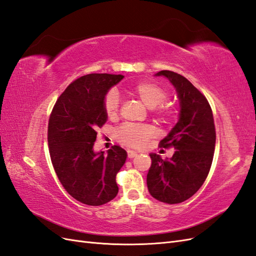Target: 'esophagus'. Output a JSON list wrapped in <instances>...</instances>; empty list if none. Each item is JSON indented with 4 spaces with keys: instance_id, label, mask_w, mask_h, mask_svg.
I'll use <instances>...</instances> for the list:
<instances>
[{
    "instance_id": "obj_1",
    "label": "esophagus",
    "mask_w": 256,
    "mask_h": 256,
    "mask_svg": "<svg viewBox=\"0 0 256 256\" xmlns=\"http://www.w3.org/2000/svg\"><path fill=\"white\" fill-rule=\"evenodd\" d=\"M128 156L130 159L135 158V156H137V152H133V150H128Z\"/></svg>"
}]
</instances>
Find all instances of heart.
<instances>
[{
	"instance_id": "1",
	"label": "heart",
	"mask_w": 256,
	"mask_h": 256,
	"mask_svg": "<svg viewBox=\"0 0 256 256\" xmlns=\"http://www.w3.org/2000/svg\"><path fill=\"white\" fill-rule=\"evenodd\" d=\"M136 98L145 104L148 109H156L161 102H164L166 92L159 84L152 81H142L135 84L130 88ZM104 112L110 120H114L119 116V97L114 92H110L104 98ZM172 108L162 106L156 110V118L166 122L172 116ZM152 136V130L148 126H124L116 133V137L124 145L133 148L142 147L146 140Z\"/></svg>"
}]
</instances>
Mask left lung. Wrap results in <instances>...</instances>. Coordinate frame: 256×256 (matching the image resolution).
Instances as JSON below:
<instances>
[{
	"label": "left lung",
	"instance_id": "8db88e82",
	"mask_svg": "<svg viewBox=\"0 0 256 256\" xmlns=\"http://www.w3.org/2000/svg\"><path fill=\"white\" fill-rule=\"evenodd\" d=\"M154 76L166 78L174 86L180 114L178 123L160 142L161 147L175 149L172 158L149 154L152 163L147 187L154 199L174 204L192 196L206 178L215 148L214 119L206 98L185 76L168 70Z\"/></svg>",
	"mask_w": 256,
	"mask_h": 256
}]
</instances>
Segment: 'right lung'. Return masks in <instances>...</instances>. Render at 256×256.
Listing matches in <instances>:
<instances>
[{
    "label": "right lung",
    "mask_w": 256,
    "mask_h": 256,
    "mask_svg": "<svg viewBox=\"0 0 256 256\" xmlns=\"http://www.w3.org/2000/svg\"><path fill=\"white\" fill-rule=\"evenodd\" d=\"M124 76L92 74L78 78L58 98L48 122V148L57 178L67 192L88 206H102L119 192L116 176L128 154L114 146L96 152L97 128L107 122L104 98Z\"/></svg>",
    "instance_id": "1"
}]
</instances>
